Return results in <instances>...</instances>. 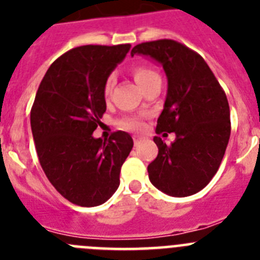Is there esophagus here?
I'll list each match as a JSON object with an SVG mask.
<instances>
[{
	"instance_id": "esophagus-1",
	"label": "esophagus",
	"mask_w": 260,
	"mask_h": 260,
	"mask_svg": "<svg viewBox=\"0 0 260 260\" xmlns=\"http://www.w3.org/2000/svg\"><path fill=\"white\" fill-rule=\"evenodd\" d=\"M133 141H134L135 146H138V144L141 143L142 138H141V137H138V135H134V137H133Z\"/></svg>"
}]
</instances>
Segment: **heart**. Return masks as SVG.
<instances>
[{"instance_id":"1","label":"heart","mask_w":260,"mask_h":260,"mask_svg":"<svg viewBox=\"0 0 260 260\" xmlns=\"http://www.w3.org/2000/svg\"><path fill=\"white\" fill-rule=\"evenodd\" d=\"M133 77H134L135 82L143 89H146L150 84H152L155 80L160 79V77H158V74L155 70H152L151 68L144 65L134 66L133 68ZM114 83H116L114 75L107 77V79L104 82V86H103V96H104L105 100H108L110 98V95H112ZM119 126L122 128H126V130L139 132L143 127V122H142L141 117H127V118H123L122 121H119Z\"/></svg>"}]
</instances>
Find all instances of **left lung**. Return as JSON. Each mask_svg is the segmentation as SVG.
Segmentation results:
<instances>
[{
  "label": "left lung",
  "instance_id": "left-lung-1",
  "mask_svg": "<svg viewBox=\"0 0 260 260\" xmlns=\"http://www.w3.org/2000/svg\"><path fill=\"white\" fill-rule=\"evenodd\" d=\"M137 53L164 68L168 93L156 132L176 133L171 144L153 138L158 153L148 177L165 194L189 197L206 187L221 164L231 137L228 99L201 54L178 41H147L133 48L132 56Z\"/></svg>",
  "mask_w": 260,
  "mask_h": 260
}]
</instances>
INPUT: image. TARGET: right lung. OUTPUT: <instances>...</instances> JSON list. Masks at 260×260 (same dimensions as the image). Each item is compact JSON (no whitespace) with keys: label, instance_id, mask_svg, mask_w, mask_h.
<instances>
[{"label":"right lung","instance_id":"obj_1","mask_svg":"<svg viewBox=\"0 0 260 260\" xmlns=\"http://www.w3.org/2000/svg\"><path fill=\"white\" fill-rule=\"evenodd\" d=\"M132 45H83L63 53L41 80L31 108V128L41 168L54 189L82 207L103 204L119 185L133 148L116 132L108 141L92 133L107 110L103 86Z\"/></svg>","mask_w":260,"mask_h":260}]
</instances>
